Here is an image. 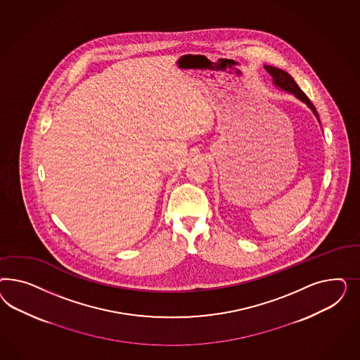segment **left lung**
<instances>
[{"instance_id":"1","label":"left lung","mask_w":360,"mask_h":360,"mask_svg":"<svg viewBox=\"0 0 360 360\" xmlns=\"http://www.w3.org/2000/svg\"><path fill=\"white\" fill-rule=\"evenodd\" d=\"M265 70L272 75L273 80H274V84L278 86V87L283 88L285 91L290 92L295 95L300 100H302L304 103H306L309 105V108L311 109L314 112V115L316 116V119L319 120L318 117V113H316V107L313 105V103L310 101V98L306 96L304 94V91L301 88L298 87V84L295 83V79L290 77L288 72H285L283 70H280L277 67H272V65H265Z\"/></svg>"}]
</instances>
